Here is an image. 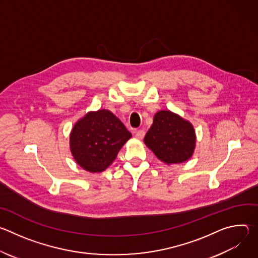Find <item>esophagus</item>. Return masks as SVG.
I'll list each match as a JSON object with an SVG mask.
<instances>
[{
  "mask_svg": "<svg viewBox=\"0 0 258 258\" xmlns=\"http://www.w3.org/2000/svg\"><path fill=\"white\" fill-rule=\"evenodd\" d=\"M144 137H145V131H144V130H139V131L136 133V138H137V139L142 140Z\"/></svg>",
  "mask_w": 258,
  "mask_h": 258,
  "instance_id": "obj_1",
  "label": "esophagus"
}]
</instances>
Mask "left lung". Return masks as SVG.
<instances>
[{
  "mask_svg": "<svg viewBox=\"0 0 258 258\" xmlns=\"http://www.w3.org/2000/svg\"><path fill=\"white\" fill-rule=\"evenodd\" d=\"M144 142L164 163H181L192 157L196 135L191 122L169 110H160L154 115Z\"/></svg>",
  "mask_w": 258,
  "mask_h": 258,
  "instance_id": "obj_1",
  "label": "left lung"
}]
</instances>
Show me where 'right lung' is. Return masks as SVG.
<instances>
[{
	"label": "right lung",
	"mask_w": 258,
	"mask_h": 258,
	"mask_svg": "<svg viewBox=\"0 0 258 258\" xmlns=\"http://www.w3.org/2000/svg\"><path fill=\"white\" fill-rule=\"evenodd\" d=\"M131 138L132 134L111 111L101 109L76 122L70 133V151L85 170L101 172L115 160Z\"/></svg>",
	"instance_id": "add662e5"
}]
</instances>
